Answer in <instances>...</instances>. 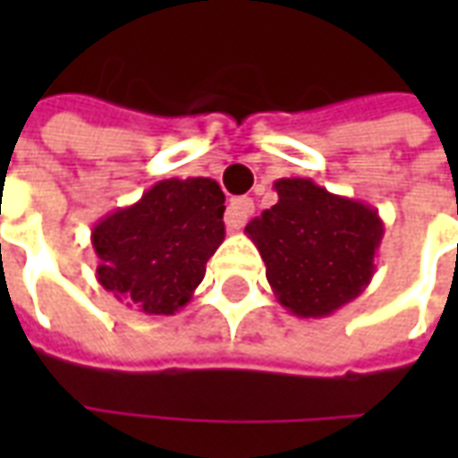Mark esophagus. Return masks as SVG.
<instances>
[{
    "label": "esophagus",
    "instance_id": "34e87169",
    "mask_svg": "<svg viewBox=\"0 0 458 458\" xmlns=\"http://www.w3.org/2000/svg\"><path fill=\"white\" fill-rule=\"evenodd\" d=\"M255 213V203H252V199H233L230 200L228 206V213H225V223H228L230 230H240L245 223H248V218Z\"/></svg>",
    "mask_w": 458,
    "mask_h": 458
}]
</instances>
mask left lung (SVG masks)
I'll use <instances>...</instances> for the list:
<instances>
[{
  "label": "left lung",
  "mask_w": 458,
  "mask_h": 458,
  "mask_svg": "<svg viewBox=\"0 0 458 458\" xmlns=\"http://www.w3.org/2000/svg\"><path fill=\"white\" fill-rule=\"evenodd\" d=\"M279 200L248 223L267 282L289 314L324 318L360 297L375 275L383 220L363 200L311 179L275 181Z\"/></svg>",
  "instance_id": "8db88e82"
}]
</instances>
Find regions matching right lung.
<instances>
[{
	"label": "right lung",
	"mask_w": 458,
	"mask_h": 458,
	"mask_svg": "<svg viewBox=\"0 0 458 458\" xmlns=\"http://www.w3.org/2000/svg\"><path fill=\"white\" fill-rule=\"evenodd\" d=\"M218 181L164 179L93 228L95 277L117 301L149 317L183 309L225 238Z\"/></svg>",
	"instance_id": "1"
}]
</instances>
